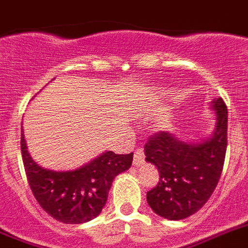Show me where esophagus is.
Wrapping results in <instances>:
<instances>
[{"label": "esophagus", "mask_w": 248, "mask_h": 248, "mask_svg": "<svg viewBox=\"0 0 248 248\" xmlns=\"http://www.w3.org/2000/svg\"><path fill=\"white\" fill-rule=\"evenodd\" d=\"M144 152H143V149L141 148H137L134 152V159H133V164H134L135 167L140 166L141 163L144 162Z\"/></svg>", "instance_id": "obj_1"}]
</instances>
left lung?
Wrapping results in <instances>:
<instances>
[{
    "mask_svg": "<svg viewBox=\"0 0 248 248\" xmlns=\"http://www.w3.org/2000/svg\"><path fill=\"white\" fill-rule=\"evenodd\" d=\"M215 133L200 143H186L168 132L152 135L144 145L145 160L158 168L159 181L147 193L150 208L170 221L200 211L221 178L227 149L228 111L223 99L212 100Z\"/></svg>",
    "mask_w": 248,
    "mask_h": 248,
    "instance_id": "1",
    "label": "left lung"
}]
</instances>
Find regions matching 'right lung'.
Wrapping results in <instances>:
<instances>
[{"instance_id":"add662e5","label":"right lung","mask_w":248,"mask_h":248,"mask_svg":"<svg viewBox=\"0 0 248 248\" xmlns=\"http://www.w3.org/2000/svg\"><path fill=\"white\" fill-rule=\"evenodd\" d=\"M21 153L29 186L45 212L67 225L92 221L100 215L114 178L130 168L133 153L105 152L75 170L55 172L40 167L27 152L21 133Z\"/></svg>"}]
</instances>
